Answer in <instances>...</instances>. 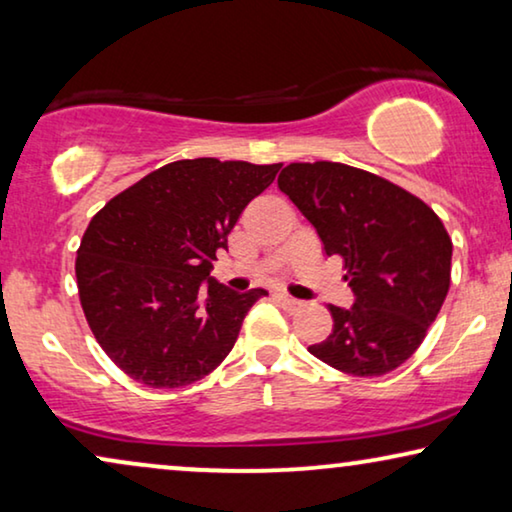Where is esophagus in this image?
<instances>
[{
    "instance_id": "obj_1",
    "label": "esophagus",
    "mask_w": 512,
    "mask_h": 512,
    "mask_svg": "<svg viewBox=\"0 0 512 512\" xmlns=\"http://www.w3.org/2000/svg\"><path fill=\"white\" fill-rule=\"evenodd\" d=\"M275 298L279 300V303H282L286 310H298L300 307V300H296V298H291L289 293H284V291H279V293H275Z\"/></svg>"
}]
</instances>
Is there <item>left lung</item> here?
<instances>
[{
    "instance_id": "1",
    "label": "left lung",
    "mask_w": 512,
    "mask_h": 512,
    "mask_svg": "<svg viewBox=\"0 0 512 512\" xmlns=\"http://www.w3.org/2000/svg\"><path fill=\"white\" fill-rule=\"evenodd\" d=\"M328 256L345 261L354 305H331L333 333L307 347L356 377L387 375L415 354L450 289L452 240L433 209L391 181L342 163H291L277 179Z\"/></svg>"
}]
</instances>
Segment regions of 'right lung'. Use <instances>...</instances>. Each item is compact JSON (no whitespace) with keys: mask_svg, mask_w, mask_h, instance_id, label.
Returning a JSON list of instances; mask_svg holds the SVG:
<instances>
[{"mask_svg":"<svg viewBox=\"0 0 512 512\" xmlns=\"http://www.w3.org/2000/svg\"><path fill=\"white\" fill-rule=\"evenodd\" d=\"M279 167L195 158L158 167L111 198L76 251L90 331L132 380L177 389L212 373L265 289L209 277L216 251Z\"/></svg>","mask_w":512,"mask_h":512,"instance_id":"1","label":"right lung"}]
</instances>
